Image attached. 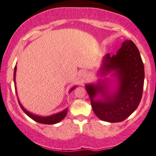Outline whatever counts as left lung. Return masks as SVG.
Instances as JSON below:
<instances>
[{"label":"left lung","instance_id":"left-lung-1","mask_svg":"<svg viewBox=\"0 0 156 156\" xmlns=\"http://www.w3.org/2000/svg\"><path fill=\"white\" fill-rule=\"evenodd\" d=\"M115 71L119 87L113 97H108L101 85H87L85 87L92 109L98 118L108 122H120L130 116L139 106L142 97L144 68L139 49L131 40H125L116 55L104 59L101 72ZM101 92L104 102L95 101L97 93Z\"/></svg>","mask_w":156,"mask_h":156}]
</instances>
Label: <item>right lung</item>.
<instances>
[{"label":"right lung","mask_w":156,"mask_h":156,"mask_svg":"<svg viewBox=\"0 0 156 156\" xmlns=\"http://www.w3.org/2000/svg\"><path fill=\"white\" fill-rule=\"evenodd\" d=\"M15 73H16V66L15 67V71H14V82H15V87H16V85H15ZM73 88H74V87H73V88L71 89V90H72ZM19 105H20L23 111L28 116H29L31 119H32L33 120L38 122V123L45 124V125H53V124H56L57 123V122H60L61 120H62L65 118V116H66L68 112V109H66L65 111L60 112V113H57V114L52 115V116L48 117H42L36 116V115H33L29 113V112H28L25 108H23V107L21 105L20 101H19Z\"/></svg>","instance_id":"right-lung-1"}]
</instances>
